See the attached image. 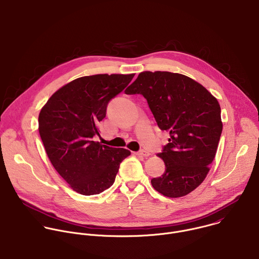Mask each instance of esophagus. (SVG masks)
Returning a JSON list of instances; mask_svg holds the SVG:
<instances>
[{"label":"esophagus","mask_w":259,"mask_h":259,"mask_svg":"<svg viewBox=\"0 0 259 259\" xmlns=\"http://www.w3.org/2000/svg\"><path fill=\"white\" fill-rule=\"evenodd\" d=\"M136 155H139V156H148L150 153L146 150H140V151H137V152H134Z\"/></svg>","instance_id":"1"}]
</instances>
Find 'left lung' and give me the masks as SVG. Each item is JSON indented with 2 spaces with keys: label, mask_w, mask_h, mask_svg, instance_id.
<instances>
[{
  "label": "left lung",
  "mask_w": 259,
  "mask_h": 259,
  "mask_svg": "<svg viewBox=\"0 0 259 259\" xmlns=\"http://www.w3.org/2000/svg\"><path fill=\"white\" fill-rule=\"evenodd\" d=\"M142 95L168 143L157 154L165 164L152 187L170 198L196 189L209 171L223 131L218 100L200 83L179 73L144 71L125 91Z\"/></svg>",
  "instance_id": "8db88e82"
}]
</instances>
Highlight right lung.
<instances>
[{
    "label": "right lung",
    "mask_w": 259,
    "mask_h": 259,
    "mask_svg": "<svg viewBox=\"0 0 259 259\" xmlns=\"http://www.w3.org/2000/svg\"><path fill=\"white\" fill-rule=\"evenodd\" d=\"M135 74H98L77 78L58 90L41 108L38 131L59 175L82 195L100 194L114 182L120 163L131 154L94 140L108 103Z\"/></svg>",
    "instance_id": "right-lung-1"
}]
</instances>
